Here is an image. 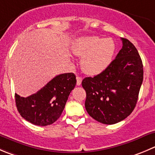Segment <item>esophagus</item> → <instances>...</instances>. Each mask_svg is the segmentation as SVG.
<instances>
[{
    "label": "esophagus",
    "instance_id": "34e87169",
    "mask_svg": "<svg viewBox=\"0 0 155 155\" xmlns=\"http://www.w3.org/2000/svg\"><path fill=\"white\" fill-rule=\"evenodd\" d=\"M82 78L79 77V76H77V77H76V85H80L81 83H82Z\"/></svg>",
    "mask_w": 155,
    "mask_h": 155
}]
</instances>
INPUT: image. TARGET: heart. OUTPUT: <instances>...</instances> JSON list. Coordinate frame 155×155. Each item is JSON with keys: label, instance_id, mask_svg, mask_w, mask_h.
I'll use <instances>...</instances> for the list:
<instances>
[{"label": "heart", "instance_id": "obj_1", "mask_svg": "<svg viewBox=\"0 0 155 155\" xmlns=\"http://www.w3.org/2000/svg\"><path fill=\"white\" fill-rule=\"evenodd\" d=\"M116 46L111 38L97 36L81 38L75 41L73 53L82 58L81 67L86 74L97 75L111 63Z\"/></svg>", "mask_w": 155, "mask_h": 155}]
</instances>
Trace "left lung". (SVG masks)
<instances>
[{
	"mask_svg": "<svg viewBox=\"0 0 155 155\" xmlns=\"http://www.w3.org/2000/svg\"><path fill=\"white\" fill-rule=\"evenodd\" d=\"M121 40L122 48L110 65L82 82L87 112L107 125L124 120L133 112L143 81V65L137 49L127 38Z\"/></svg>",
	"mask_w": 155,
	"mask_h": 155,
	"instance_id": "1",
	"label": "left lung"
}]
</instances>
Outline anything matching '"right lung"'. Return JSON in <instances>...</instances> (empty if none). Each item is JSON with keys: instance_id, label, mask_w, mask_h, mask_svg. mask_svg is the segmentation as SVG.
I'll use <instances>...</instances> for the list:
<instances>
[{"instance_id": "obj_1", "label": "right lung", "mask_w": 155, "mask_h": 155, "mask_svg": "<svg viewBox=\"0 0 155 155\" xmlns=\"http://www.w3.org/2000/svg\"><path fill=\"white\" fill-rule=\"evenodd\" d=\"M76 84L74 73H64L55 76L39 91L28 97L15 94L18 111L25 120L34 125H51L61 117Z\"/></svg>"}]
</instances>
